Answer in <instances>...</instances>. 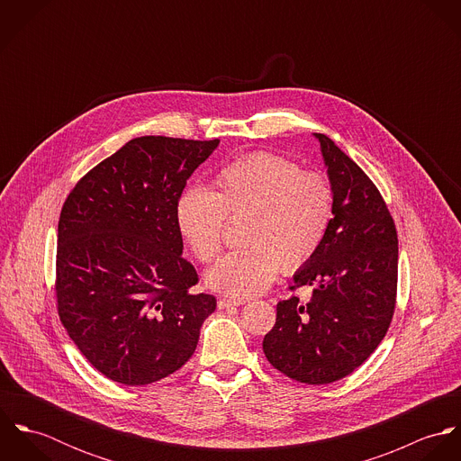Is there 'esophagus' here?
Instances as JSON below:
<instances>
[{"label":"esophagus","instance_id":"1","mask_svg":"<svg viewBox=\"0 0 461 461\" xmlns=\"http://www.w3.org/2000/svg\"><path fill=\"white\" fill-rule=\"evenodd\" d=\"M245 302L243 300H230V298H220L218 300V309L223 311V309H229V307H238V305H243Z\"/></svg>","mask_w":461,"mask_h":461}]
</instances>
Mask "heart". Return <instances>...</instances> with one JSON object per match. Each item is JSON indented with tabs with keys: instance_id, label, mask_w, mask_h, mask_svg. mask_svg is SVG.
Listing matches in <instances>:
<instances>
[{
	"instance_id": "1",
	"label": "heart",
	"mask_w": 461,
	"mask_h": 461,
	"mask_svg": "<svg viewBox=\"0 0 461 461\" xmlns=\"http://www.w3.org/2000/svg\"><path fill=\"white\" fill-rule=\"evenodd\" d=\"M216 190L188 188L176 203L177 230L198 261H212L227 218L241 220V245L205 273V285L230 298L259 294L276 275L296 271L323 245L333 218V192L318 172L259 152L223 167Z\"/></svg>"
}]
</instances>
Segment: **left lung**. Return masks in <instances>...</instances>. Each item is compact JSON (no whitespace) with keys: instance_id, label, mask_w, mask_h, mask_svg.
Returning a JSON list of instances; mask_svg holds the SVG:
<instances>
[{"instance_id":"8db88e82","label":"left lung","mask_w":461,"mask_h":461,"mask_svg":"<svg viewBox=\"0 0 461 461\" xmlns=\"http://www.w3.org/2000/svg\"><path fill=\"white\" fill-rule=\"evenodd\" d=\"M320 143L333 192V218L316 256L294 275L312 296L276 303L266 333L269 364L285 376L325 385L337 382L376 349L391 325L397 285L394 220L371 179L327 134Z\"/></svg>"}]
</instances>
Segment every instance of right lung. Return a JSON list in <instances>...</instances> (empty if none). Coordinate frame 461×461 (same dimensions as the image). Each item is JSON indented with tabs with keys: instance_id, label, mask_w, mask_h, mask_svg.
<instances>
[{
	"instance_id": "right-lung-1",
	"label": "right lung",
	"mask_w": 461,
	"mask_h": 461,
	"mask_svg": "<svg viewBox=\"0 0 461 461\" xmlns=\"http://www.w3.org/2000/svg\"><path fill=\"white\" fill-rule=\"evenodd\" d=\"M220 140L132 138L90 170L59 221L57 298L68 337L106 378L154 384L183 367L211 294L190 291L176 203Z\"/></svg>"
}]
</instances>
